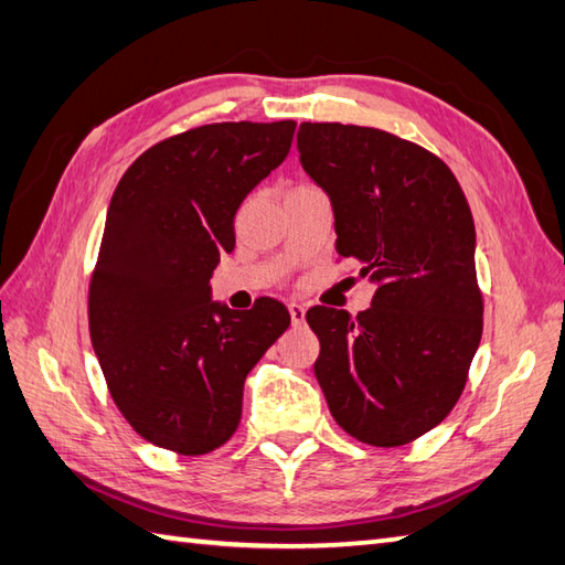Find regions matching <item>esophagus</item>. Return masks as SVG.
I'll list each match as a JSON object with an SVG mask.
<instances>
[{"mask_svg":"<svg viewBox=\"0 0 565 565\" xmlns=\"http://www.w3.org/2000/svg\"><path fill=\"white\" fill-rule=\"evenodd\" d=\"M289 313H291V322L294 326H303V320H306V308L301 306V303H289Z\"/></svg>","mask_w":565,"mask_h":565,"instance_id":"34e87169","label":"esophagus"}]
</instances>
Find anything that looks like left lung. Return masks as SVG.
Masks as SVG:
<instances>
[{
    "mask_svg": "<svg viewBox=\"0 0 565 565\" xmlns=\"http://www.w3.org/2000/svg\"><path fill=\"white\" fill-rule=\"evenodd\" d=\"M298 152L330 196L338 255L376 286L356 318L306 313L316 379L347 435L403 447L451 413L481 344L471 209L437 154L386 130L301 124Z\"/></svg>",
    "mask_w": 565,
    "mask_h": 565,
    "instance_id": "left-lung-1",
    "label": "left lung"
}]
</instances>
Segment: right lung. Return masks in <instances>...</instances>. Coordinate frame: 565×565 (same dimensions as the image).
<instances>
[{"instance_id":"right-lung-1","label":"right lung","mask_w":565,"mask_h":565,"mask_svg":"<svg viewBox=\"0 0 565 565\" xmlns=\"http://www.w3.org/2000/svg\"><path fill=\"white\" fill-rule=\"evenodd\" d=\"M296 121L211 124L146 150L118 182L89 281V334L118 411L184 456L218 449L243 415L245 379L291 326L276 298L211 301L235 247V213L291 150Z\"/></svg>"}]
</instances>
